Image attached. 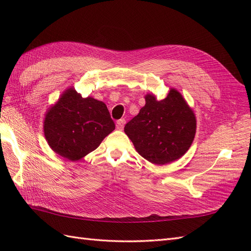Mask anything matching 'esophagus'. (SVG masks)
<instances>
[{
  "label": "esophagus",
  "instance_id": "esophagus-1",
  "mask_svg": "<svg viewBox=\"0 0 251 251\" xmlns=\"http://www.w3.org/2000/svg\"><path fill=\"white\" fill-rule=\"evenodd\" d=\"M125 125H126V119H119L117 123H116V128L117 130H119V131H121V130H124V126H125Z\"/></svg>",
  "mask_w": 251,
  "mask_h": 251
}]
</instances>
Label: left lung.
<instances>
[{
    "label": "left lung",
    "instance_id": "1",
    "mask_svg": "<svg viewBox=\"0 0 251 251\" xmlns=\"http://www.w3.org/2000/svg\"><path fill=\"white\" fill-rule=\"evenodd\" d=\"M146 104L126 125L125 133L136 151L153 164L178 160L194 141L197 119L193 109L177 89L171 88L165 98L144 96Z\"/></svg>",
    "mask_w": 251,
    "mask_h": 251
}]
</instances>
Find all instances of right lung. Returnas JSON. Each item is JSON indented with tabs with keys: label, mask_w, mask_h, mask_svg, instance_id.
<instances>
[{
	"label": "right lung",
	"mask_w": 251,
	"mask_h": 251,
	"mask_svg": "<svg viewBox=\"0 0 251 251\" xmlns=\"http://www.w3.org/2000/svg\"><path fill=\"white\" fill-rule=\"evenodd\" d=\"M114 128L105 103L82 97L73 87L64 91L44 118V135L49 147L70 161H78L96 150Z\"/></svg>",
	"instance_id": "right-lung-1"
}]
</instances>
